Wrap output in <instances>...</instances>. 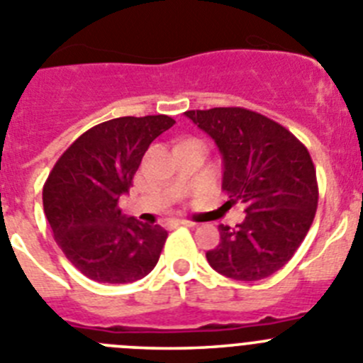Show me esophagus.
Returning <instances> with one entry per match:
<instances>
[{
    "label": "esophagus",
    "instance_id": "1",
    "mask_svg": "<svg viewBox=\"0 0 363 363\" xmlns=\"http://www.w3.org/2000/svg\"><path fill=\"white\" fill-rule=\"evenodd\" d=\"M172 223H175V225H188V228H193V225H195V222H191V220H184V218H175L172 220Z\"/></svg>",
    "mask_w": 363,
    "mask_h": 363
}]
</instances>
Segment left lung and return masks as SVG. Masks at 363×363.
<instances>
[{
  "label": "left lung",
  "instance_id": "left-lung-1",
  "mask_svg": "<svg viewBox=\"0 0 363 363\" xmlns=\"http://www.w3.org/2000/svg\"><path fill=\"white\" fill-rule=\"evenodd\" d=\"M215 140L223 159L229 206L245 204V220L218 225L209 265L236 281H259L290 262L315 218L319 186L308 148L270 118L243 107L186 111Z\"/></svg>",
  "mask_w": 363,
  "mask_h": 363
}]
</instances>
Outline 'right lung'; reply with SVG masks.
<instances>
[{
  "instance_id": "obj_1",
  "label": "right lung",
  "mask_w": 363,
  "mask_h": 363,
  "mask_svg": "<svg viewBox=\"0 0 363 363\" xmlns=\"http://www.w3.org/2000/svg\"><path fill=\"white\" fill-rule=\"evenodd\" d=\"M175 120L123 116L94 125L69 145L43 188L44 215L57 245L98 283H134L152 272L168 233L121 215L145 152Z\"/></svg>"
}]
</instances>
